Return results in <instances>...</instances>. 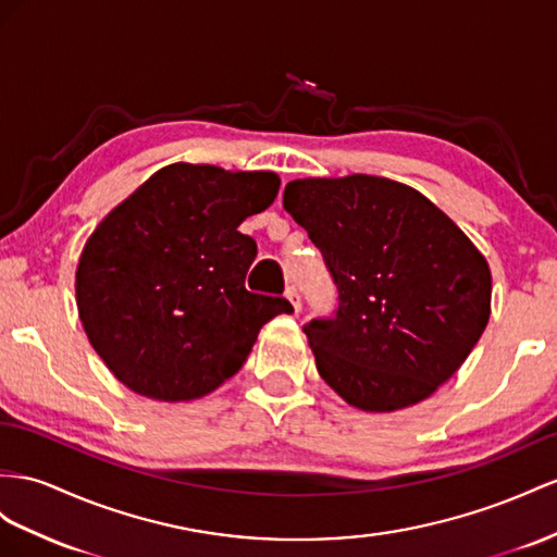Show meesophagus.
I'll list each match as a JSON object with an SVG mask.
<instances>
[{
    "label": "esophagus",
    "instance_id": "34e87169",
    "mask_svg": "<svg viewBox=\"0 0 557 557\" xmlns=\"http://www.w3.org/2000/svg\"><path fill=\"white\" fill-rule=\"evenodd\" d=\"M284 296H287V301L294 306V310H296V312L301 310V296H298L296 287H292V284H289V287L284 289Z\"/></svg>",
    "mask_w": 557,
    "mask_h": 557
}]
</instances>
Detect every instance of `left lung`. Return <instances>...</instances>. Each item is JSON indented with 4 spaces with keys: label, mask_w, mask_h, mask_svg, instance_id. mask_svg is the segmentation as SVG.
I'll use <instances>...</instances> for the list:
<instances>
[{
    "label": "left lung",
    "mask_w": 557,
    "mask_h": 557,
    "mask_svg": "<svg viewBox=\"0 0 557 557\" xmlns=\"http://www.w3.org/2000/svg\"><path fill=\"white\" fill-rule=\"evenodd\" d=\"M282 205L338 287L336 318L304 330L326 386L376 414L431 397L490 322L487 259L431 199L391 178H296Z\"/></svg>",
    "instance_id": "1"
}]
</instances>
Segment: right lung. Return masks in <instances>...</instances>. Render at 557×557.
I'll return each instance as SVG.
<instances>
[{
	"label": "right lung",
	"instance_id": "1",
	"mask_svg": "<svg viewBox=\"0 0 557 557\" xmlns=\"http://www.w3.org/2000/svg\"><path fill=\"white\" fill-rule=\"evenodd\" d=\"M275 171L176 162L138 185L82 249L75 296L89 344L126 388L160 403L216 391L292 304L251 294L256 242L237 227L275 202Z\"/></svg>",
	"mask_w": 557,
	"mask_h": 557
}]
</instances>
